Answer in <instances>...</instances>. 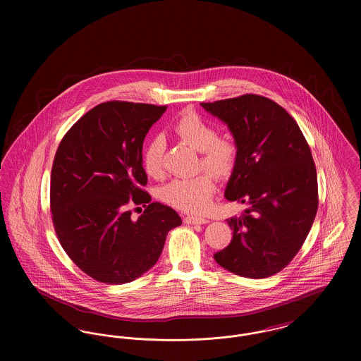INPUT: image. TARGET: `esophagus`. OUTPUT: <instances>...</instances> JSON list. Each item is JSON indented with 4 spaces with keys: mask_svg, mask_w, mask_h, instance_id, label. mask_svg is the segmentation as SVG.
I'll use <instances>...</instances> for the list:
<instances>
[{
    "mask_svg": "<svg viewBox=\"0 0 361 361\" xmlns=\"http://www.w3.org/2000/svg\"><path fill=\"white\" fill-rule=\"evenodd\" d=\"M184 222L187 224H208L209 221L206 218H202V216H195V215H188L185 216Z\"/></svg>",
    "mask_w": 361,
    "mask_h": 361,
    "instance_id": "esophagus-1",
    "label": "esophagus"
}]
</instances>
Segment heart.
<instances>
[{"mask_svg": "<svg viewBox=\"0 0 361 361\" xmlns=\"http://www.w3.org/2000/svg\"><path fill=\"white\" fill-rule=\"evenodd\" d=\"M173 134L190 149L200 153L202 166L218 177H224L233 171L237 159V146L228 137H216L212 124L200 115L187 111L173 123ZM165 145L161 137L150 139L142 154L145 172L159 178L164 173ZM215 192V181L209 173H202L188 178H176L161 189V199L187 212H204Z\"/></svg>", "mask_w": 361, "mask_h": 361, "instance_id": "1", "label": "heart"}]
</instances>
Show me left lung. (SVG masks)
I'll return each instance as SVG.
<instances>
[{
    "mask_svg": "<svg viewBox=\"0 0 361 361\" xmlns=\"http://www.w3.org/2000/svg\"><path fill=\"white\" fill-rule=\"evenodd\" d=\"M202 106L224 121L237 146L224 197L247 206L227 219L233 240L214 258L242 277L275 275L296 256L317 214L309 145L291 115L267 97L243 94Z\"/></svg>",
    "mask_w": 361,
    "mask_h": 361,
    "instance_id": "1",
    "label": "left lung"
}]
</instances>
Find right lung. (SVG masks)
I'll list each match as a JSON object with an SVG mask.
<instances>
[{
	"instance_id": "add662e5",
	"label": "right lung",
	"mask_w": 361,
	"mask_h": 361,
	"mask_svg": "<svg viewBox=\"0 0 361 361\" xmlns=\"http://www.w3.org/2000/svg\"><path fill=\"white\" fill-rule=\"evenodd\" d=\"M166 106L108 102L63 137L51 171L52 222L65 252L86 275L124 284L152 269L178 214L152 203L142 164L146 134ZM148 204L137 221L128 206Z\"/></svg>"
}]
</instances>
